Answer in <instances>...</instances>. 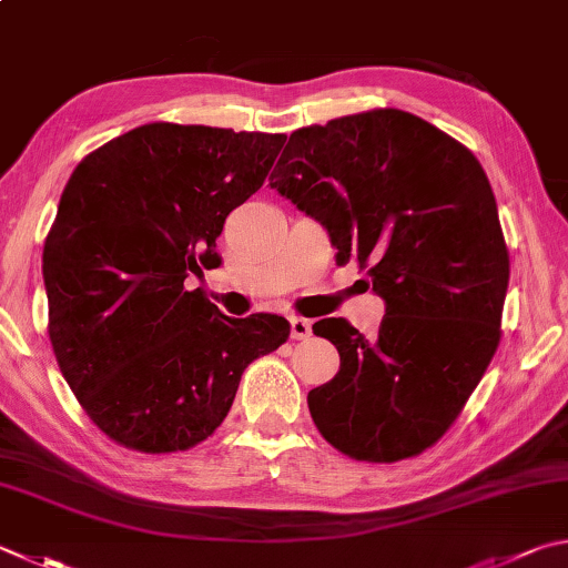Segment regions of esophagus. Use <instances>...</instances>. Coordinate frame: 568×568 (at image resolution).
<instances>
[{"label":"esophagus","mask_w":568,"mask_h":568,"mask_svg":"<svg viewBox=\"0 0 568 568\" xmlns=\"http://www.w3.org/2000/svg\"><path fill=\"white\" fill-rule=\"evenodd\" d=\"M311 333H313L311 320L291 317V335H293V339H305V337H311Z\"/></svg>","instance_id":"esophagus-1"}]
</instances>
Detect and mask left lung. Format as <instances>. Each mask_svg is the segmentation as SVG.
<instances>
[{
  "mask_svg": "<svg viewBox=\"0 0 568 568\" xmlns=\"http://www.w3.org/2000/svg\"><path fill=\"white\" fill-rule=\"evenodd\" d=\"M271 189L385 301L373 339L343 317L313 325L339 353V373L307 392L315 427L359 462L419 455L459 417L501 337L509 253L481 163L415 113L373 109L293 131Z\"/></svg>",
  "mask_w": 568,
  "mask_h": 568,
  "instance_id": "8db88e82",
  "label": "left lung"
}]
</instances>
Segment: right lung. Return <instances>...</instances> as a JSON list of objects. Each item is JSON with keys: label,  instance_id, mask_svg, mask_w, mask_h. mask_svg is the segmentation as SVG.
<instances>
[{"label": "right lung", "instance_id": "add662e5", "mask_svg": "<svg viewBox=\"0 0 568 568\" xmlns=\"http://www.w3.org/2000/svg\"><path fill=\"white\" fill-rule=\"evenodd\" d=\"M283 133L146 123L91 151L61 193L41 271L61 375L109 439L146 455L209 439L277 315L229 317L185 277L261 189Z\"/></svg>", "mask_w": 568, "mask_h": 568}]
</instances>
